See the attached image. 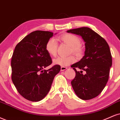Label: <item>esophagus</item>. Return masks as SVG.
Wrapping results in <instances>:
<instances>
[{
    "label": "esophagus",
    "instance_id": "1",
    "mask_svg": "<svg viewBox=\"0 0 120 120\" xmlns=\"http://www.w3.org/2000/svg\"><path fill=\"white\" fill-rule=\"evenodd\" d=\"M67 69V68L65 67V66H61V71H64L65 70Z\"/></svg>",
    "mask_w": 120,
    "mask_h": 120
}]
</instances>
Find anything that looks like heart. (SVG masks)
I'll return each mask as SVG.
<instances>
[{"label":"heart","instance_id":"obj_1","mask_svg":"<svg viewBox=\"0 0 120 120\" xmlns=\"http://www.w3.org/2000/svg\"><path fill=\"white\" fill-rule=\"evenodd\" d=\"M60 38L71 47L70 53H73L76 56L80 57L83 54V49L81 46L80 38L72 34H64L60 37ZM46 50L51 56L55 57L57 54V42L54 38H51L47 41L46 44ZM75 61V58L73 55L68 57H58L54 59L53 63L55 65L62 66H66Z\"/></svg>","mask_w":120,"mask_h":120}]
</instances>
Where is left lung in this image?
<instances>
[{
  "label": "left lung",
  "mask_w": 120,
  "mask_h": 120,
  "mask_svg": "<svg viewBox=\"0 0 120 120\" xmlns=\"http://www.w3.org/2000/svg\"><path fill=\"white\" fill-rule=\"evenodd\" d=\"M67 32L80 36L86 46L83 58L71 66L76 73L71 82L72 87L80 99H91L101 93L109 80L112 66L109 47L103 37L88 27L73 29ZM76 68L85 71L86 74L76 71Z\"/></svg>",
  "instance_id": "obj_1"
}]
</instances>
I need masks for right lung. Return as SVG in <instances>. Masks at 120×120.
<instances>
[{"instance_id":"right-lung-1","label":"right lung","mask_w":120,"mask_h":120,"mask_svg":"<svg viewBox=\"0 0 120 120\" xmlns=\"http://www.w3.org/2000/svg\"><path fill=\"white\" fill-rule=\"evenodd\" d=\"M54 33L36 31L26 36L15 46L11 60V80L23 97L32 102L40 101L49 93L60 66L51 64L46 44Z\"/></svg>"}]
</instances>
